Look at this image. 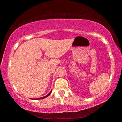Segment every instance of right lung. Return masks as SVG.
<instances>
[{
	"label": "right lung",
	"mask_w": 122,
	"mask_h": 122,
	"mask_svg": "<svg viewBox=\"0 0 122 122\" xmlns=\"http://www.w3.org/2000/svg\"><path fill=\"white\" fill-rule=\"evenodd\" d=\"M51 91H51V92H50V93L49 94H48L47 96H44V97H41V98H37V99H43V98H46V97H48L49 96L50 94H51Z\"/></svg>",
	"instance_id": "1"
}]
</instances>
